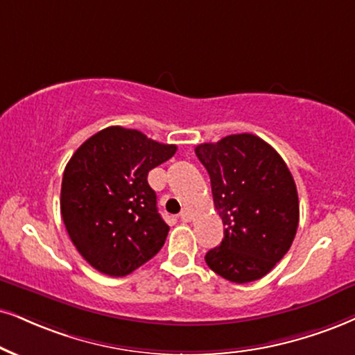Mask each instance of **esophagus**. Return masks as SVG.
I'll return each instance as SVG.
<instances>
[{
	"mask_svg": "<svg viewBox=\"0 0 355 355\" xmlns=\"http://www.w3.org/2000/svg\"><path fill=\"white\" fill-rule=\"evenodd\" d=\"M179 218H181L182 222H189L192 218V214H191L189 209H182L181 214H179Z\"/></svg>",
	"mask_w": 355,
	"mask_h": 355,
	"instance_id": "34e87169",
	"label": "esophagus"
}]
</instances>
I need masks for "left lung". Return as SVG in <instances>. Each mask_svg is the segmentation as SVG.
Listing matches in <instances>:
<instances>
[{
	"label": "left lung",
	"mask_w": 355,
	"mask_h": 355,
	"mask_svg": "<svg viewBox=\"0 0 355 355\" xmlns=\"http://www.w3.org/2000/svg\"><path fill=\"white\" fill-rule=\"evenodd\" d=\"M211 178L224 239L205 255L209 268L232 283L263 278L290 250L300 222L295 179L283 157L250 133L196 146Z\"/></svg>",
	"instance_id": "8db88e82"
}]
</instances>
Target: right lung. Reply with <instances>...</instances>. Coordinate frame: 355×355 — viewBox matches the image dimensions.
Returning a JSON list of instances; mask_svg holds the SVG:
<instances>
[{
	"instance_id": "obj_1",
	"label": "right lung",
	"mask_w": 355,
	"mask_h": 355,
	"mask_svg": "<svg viewBox=\"0 0 355 355\" xmlns=\"http://www.w3.org/2000/svg\"><path fill=\"white\" fill-rule=\"evenodd\" d=\"M138 130L108 126L90 137L65 166L60 214L89 263L125 277L161 250L169 227L157 214L148 173L176 153Z\"/></svg>"
}]
</instances>
